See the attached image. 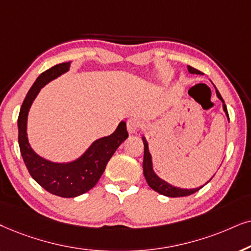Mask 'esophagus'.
<instances>
[{"instance_id":"esophagus-1","label":"esophagus","mask_w":251,"mask_h":251,"mask_svg":"<svg viewBox=\"0 0 251 251\" xmlns=\"http://www.w3.org/2000/svg\"><path fill=\"white\" fill-rule=\"evenodd\" d=\"M141 127V122H140L139 118H136V117H132V118H129L127 120V131L128 133H135L138 129Z\"/></svg>"}]
</instances>
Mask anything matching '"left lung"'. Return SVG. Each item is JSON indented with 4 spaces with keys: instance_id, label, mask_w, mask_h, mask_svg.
Segmentation results:
<instances>
[{
    "instance_id": "8db88e82",
    "label": "left lung",
    "mask_w": 251,
    "mask_h": 251,
    "mask_svg": "<svg viewBox=\"0 0 251 251\" xmlns=\"http://www.w3.org/2000/svg\"><path fill=\"white\" fill-rule=\"evenodd\" d=\"M188 71L190 73L202 75L201 71L192 68V66H188ZM216 93H217V96H218V98L223 101L224 111L226 112L227 118H228V120H229L226 104H225V102H224L222 95L219 94L218 89L217 88H216ZM143 146H145V155H143V175H145V178L147 180V182H148V185L150 186V188L153 189L157 193L162 194V195L169 196V198H182V196H188V195H192V194H194V193H196L198 190L202 188L203 186L199 187V188H195V189H182V188H178V187H173L171 185H169L168 182L163 181L162 179H159L158 176H157L152 171L151 156H150V153H149L148 143H147L145 138H143Z\"/></svg>"
}]
</instances>
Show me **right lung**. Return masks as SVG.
Returning a JSON list of instances; mask_svg holds the SVG:
<instances>
[{"mask_svg": "<svg viewBox=\"0 0 251 251\" xmlns=\"http://www.w3.org/2000/svg\"><path fill=\"white\" fill-rule=\"evenodd\" d=\"M69 68L70 62L61 63L42 72L26 95L18 116L19 148L29 175L47 192L61 198H75L91 190L101 178L117 148L128 138L126 123L122 122L111 135L96 140L80 158L66 164L49 162L33 151L26 133L28 110L40 89Z\"/></svg>", "mask_w": 251, "mask_h": 251, "instance_id": "right-lung-1", "label": "right lung"}]
</instances>
